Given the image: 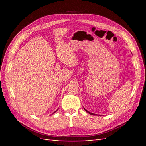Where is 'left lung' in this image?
Listing matches in <instances>:
<instances>
[{
    "mask_svg": "<svg viewBox=\"0 0 146 146\" xmlns=\"http://www.w3.org/2000/svg\"><path fill=\"white\" fill-rule=\"evenodd\" d=\"M84 109H85V108H84ZM85 110L86 111V112H88V113H90V114H91V115H96L95 114H94V113H91V112H90V111H87V110H86V109H85Z\"/></svg>",
    "mask_w": 146,
    "mask_h": 146,
    "instance_id": "8db88e82",
    "label": "left lung"
}]
</instances>
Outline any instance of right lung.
Listing matches in <instances>:
<instances>
[{"instance_id":"1","label":"right lung","mask_w":146,"mask_h":146,"mask_svg":"<svg viewBox=\"0 0 146 146\" xmlns=\"http://www.w3.org/2000/svg\"><path fill=\"white\" fill-rule=\"evenodd\" d=\"M56 111H57V110H56ZM56 111H54V113H55V112H56Z\"/></svg>"}]
</instances>
